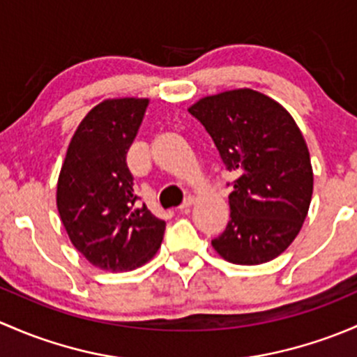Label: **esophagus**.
Instances as JSON below:
<instances>
[{"mask_svg":"<svg viewBox=\"0 0 357 357\" xmlns=\"http://www.w3.org/2000/svg\"><path fill=\"white\" fill-rule=\"evenodd\" d=\"M194 204V197H185V199H183V203L178 206V209L180 211H183V209H187V208H190V206Z\"/></svg>","mask_w":357,"mask_h":357,"instance_id":"obj_1","label":"esophagus"}]
</instances>
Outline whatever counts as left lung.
<instances>
[{
    "label": "left lung",
    "instance_id": "8db88e82",
    "mask_svg": "<svg viewBox=\"0 0 357 357\" xmlns=\"http://www.w3.org/2000/svg\"><path fill=\"white\" fill-rule=\"evenodd\" d=\"M189 113L237 175L230 222L213 248L234 264L275 259L297 237L313 196V168L299 127L284 106L252 89L206 96Z\"/></svg>",
    "mask_w": 357,
    "mask_h": 357
}]
</instances>
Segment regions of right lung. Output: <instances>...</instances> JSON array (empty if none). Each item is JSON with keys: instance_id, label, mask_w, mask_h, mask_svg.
Returning <instances> with one entry per match:
<instances>
[{"instance_id": "1", "label": "right lung", "mask_w": 357, "mask_h": 357, "mask_svg": "<svg viewBox=\"0 0 357 357\" xmlns=\"http://www.w3.org/2000/svg\"><path fill=\"white\" fill-rule=\"evenodd\" d=\"M149 99H106L70 141L56 187L61 223L77 251L106 271L134 270L156 255L163 220L137 203L127 151Z\"/></svg>"}]
</instances>
